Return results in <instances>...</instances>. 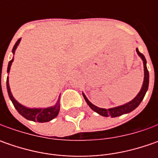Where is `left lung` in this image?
Wrapping results in <instances>:
<instances>
[{"label": "left lung", "instance_id": "1", "mask_svg": "<svg viewBox=\"0 0 158 158\" xmlns=\"http://www.w3.org/2000/svg\"><path fill=\"white\" fill-rule=\"evenodd\" d=\"M136 52L137 54L140 56V58L142 59L143 62V68H144V79H143V86L141 88V90L139 91V93L136 95V97L132 99L130 102L128 103H126L124 105H121V106H116V107H112V108H109V109H106V108H100V107H98L95 105H93L90 101L87 98V97L84 95V93H82L83 95V98L86 101V103L88 104V106L97 113H98L99 115H102L104 117H109L111 116L112 118H115V117H118V116H121L123 114H127V113H129L132 111H134L138 106L141 104V102L143 101L144 96L146 94L148 88H149V75L148 69H147V61H146V59L144 57L143 53L139 52L138 48H136Z\"/></svg>", "mask_w": 158, "mask_h": 158}]
</instances>
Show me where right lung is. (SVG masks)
Returning <instances> with one entry per match:
<instances>
[{
  "mask_svg": "<svg viewBox=\"0 0 158 158\" xmlns=\"http://www.w3.org/2000/svg\"><path fill=\"white\" fill-rule=\"evenodd\" d=\"M20 41H21V39H19L16 41V43H15V46L13 47V49H12L13 54H15V50H16L17 46L19 45ZM13 60H14V56L12 58V60L9 62V65H8L7 72L9 74ZM7 90H8V94H9V98H10L11 102L13 103V105H14L15 108L16 109V111L19 112L23 118H26V119L31 120V121H35V122L37 121V122L43 123V122H48V121L52 120L55 117H57V115L59 114V112H60V99H58L56 104L54 106H50V107H45V108H29V107H26V106L21 105L19 102H17V101L15 100V98L13 97L12 93H11L10 87H9V76L7 77ZM59 98H60V97H59Z\"/></svg>",
  "mask_w": 158,
  "mask_h": 158,
  "instance_id": "1",
  "label": "right lung"
}]
</instances>
